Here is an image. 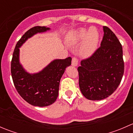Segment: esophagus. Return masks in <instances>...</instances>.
<instances>
[{
  "instance_id": "1",
  "label": "esophagus",
  "mask_w": 133,
  "mask_h": 133,
  "mask_svg": "<svg viewBox=\"0 0 133 133\" xmlns=\"http://www.w3.org/2000/svg\"><path fill=\"white\" fill-rule=\"evenodd\" d=\"M71 65L74 67L77 66V65H78V59L77 58H73V59H72V62H71Z\"/></svg>"
}]
</instances>
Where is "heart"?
<instances>
[{"label": "heart", "instance_id": "1", "mask_svg": "<svg viewBox=\"0 0 133 133\" xmlns=\"http://www.w3.org/2000/svg\"><path fill=\"white\" fill-rule=\"evenodd\" d=\"M76 38L78 41L84 40L80 48V53L82 57L87 58L95 53L99 40L98 33L95 29L81 28L76 33Z\"/></svg>", "mask_w": 133, "mask_h": 133}]
</instances>
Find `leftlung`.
I'll list each match as a JSON object with an SVG mask.
<instances>
[{
	"label": "left lung",
	"instance_id": "8db88e82",
	"mask_svg": "<svg viewBox=\"0 0 133 133\" xmlns=\"http://www.w3.org/2000/svg\"><path fill=\"white\" fill-rule=\"evenodd\" d=\"M100 47L78 68L79 87L91 100H100L112 95L120 85L124 72L122 47L115 33L103 27Z\"/></svg>",
	"mask_w": 133,
	"mask_h": 133
}]
</instances>
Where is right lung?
Listing matches in <instances>:
<instances>
[{"mask_svg": "<svg viewBox=\"0 0 133 133\" xmlns=\"http://www.w3.org/2000/svg\"><path fill=\"white\" fill-rule=\"evenodd\" d=\"M50 30L45 26H35L26 31L16 44L13 54L11 72L15 87L22 98L34 106L51 105L58 95L60 79L65 68L71 64V58L55 59L41 71L29 73L20 62V49L28 38Z\"/></svg>", "mask_w": 133, "mask_h": 133, "instance_id": "1", "label": "right lung"}]
</instances>
